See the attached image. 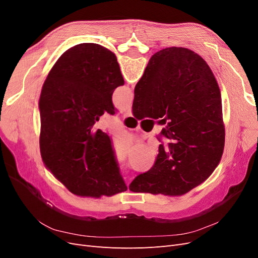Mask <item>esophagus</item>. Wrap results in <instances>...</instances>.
Returning <instances> with one entry per match:
<instances>
[{"mask_svg":"<svg viewBox=\"0 0 258 258\" xmlns=\"http://www.w3.org/2000/svg\"><path fill=\"white\" fill-rule=\"evenodd\" d=\"M124 116L126 117H129V116H132V111H131V107H127L126 110H124Z\"/></svg>","mask_w":258,"mask_h":258,"instance_id":"34e87169","label":"esophagus"}]
</instances>
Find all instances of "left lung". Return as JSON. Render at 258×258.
I'll return each instance as SVG.
<instances>
[{
    "label": "left lung",
    "mask_w": 258,
    "mask_h": 258,
    "mask_svg": "<svg viewBox=\"0 0 258 258\" xmlns=\"http://www.w3.org/2000/svg\"><path fill=\"white\" fill-rule=\"evenodd\" d=\"M123 84L115 54L83 43L61 54L43 85L42 159L76 196L110 197L127 190L110 137L95 127L104 113L115 114L112 95Z\"/></svg>",
    "instance_id": "8db88e82"
}]
</instances>
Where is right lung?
Masks as SVG:
<instances>
[{
  "mask_svg": "<svg viewBox=\"0 0 258 258\" xmlns=\"http://www.w3.org/2000/svg\"><path fill=\"white\" fill-rule=\"evenodd\" d=\"M132 113L168 123L154 166L131 182V191L182 196L213 173L225 144L222 98L198 53L183 47L154 53L136 85Z\"/></svg>",
  "mask_w": 258,
  "mask_h": 258,
  "instance_id": "add662e5",
  "label": "right lung"
}]
</instances>
